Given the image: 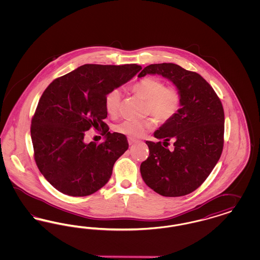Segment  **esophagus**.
I'll list each match as a JSON object with an SVG mask.
<instances>
[{"label":"esophagus","mask_w":260,"mask_h":260,"mask_svg":"<svg viewBox=\"0 0 260 260\" xmlns=\"http://www.w3.org/2000/svg\"><path fill=\"white\" fill-rule=\"evenodd\" d=\"M127 141H128V144H129V145H133V144H135V143L137 142V140L134 139V138H128Z\"/></svg>","instance_id":"34e87169"}]
</instances>
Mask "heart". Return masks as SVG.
I'll use <instances>...</instances> for the list:
<instances>
[{
  "instance_id": "heart-1",
  "label": "heart",
  "mask_w": 260,
  "mask_h": 260,
  "mask_svg": "<svg viewBox=\"0 0 260 260\" xmlns=\"http://www.w3.org/2000/svg\"><path fill=\"white\" fill-rule=\"evenodd\" d=\"M133 90L141 99L146 100L145 113L151 114L156 120L166 124L172 121L181 108L182 95L180 89L173 85L165 86L162 81L155 77H145L136 82ZM122 99L121 89L112 88L104 99L105 109L111 116L119 113ZM156 126V121L152 117L143 120H126L116 126V132L128 136L139 138Z\"/></svg>"
}]
</instances>
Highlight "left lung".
I'll use <instances>...</instances> for the list:
<instances>
[{"instance_id":"left-lung-1","label":"left lung","mask_w":260,"mask_h":260,"mask_svg":"<svg viewBox=\"0 0 260 260\" xmlns=\"http://www.w3.org/2000/svg\"><path fill=\"white\" fill-rule=\"evenodd\" d=\"M161 75L181 91V108L172 121L146 141L149 157L141 162L144 182L165 197L192 193L204 183L219 160L224 144V110L214 89L201 75L173 63L151 64L138 75ZM173 140V150L166 149Z\"/></svg>"}]
</instances>
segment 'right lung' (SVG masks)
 I'll return each mask as SVG.
<instances>
[{
	"mask_svg": "<svg viewBox=\"0 0 260 260\" xmlns=\"http://www.w3.org/2000/svg\"><path fill=\"white\" fill-rule=\"evenodd\" d=\"M140 69L137 64H85L45 89L30 131L38 169L56 190L84 197L108 182L128 143L124 135L111 134L103 122L107 117L104 99ZM90 127L106 136L103 143L84 142Z\"/></svg>",
	"mask_w": 260,
	"mask_h": 260,
	"instance_id": "obj_1",
	"label": "right lung"
}]
</instances>
